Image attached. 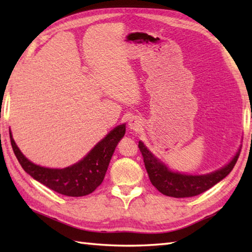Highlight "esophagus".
Returning a JSON list of instances; mask_svg holds the SVG:
<instances>
[{
  "mask_svg": "<svg viewBox=\"0 0 252 252\" xmlns=\"http://www.w3.org/2000/svg\"><path fill=\"white\" fill-rule=\"evenodd\" d=\"M129 127L133 131H140L142 129V121L137 118H132L129 121Z\"/></svg>",
  "mask_w": 252,
  "mask_h": 252,
  "instance_id": "34e87169",
  "label": "esophagus"
}]
</instances>
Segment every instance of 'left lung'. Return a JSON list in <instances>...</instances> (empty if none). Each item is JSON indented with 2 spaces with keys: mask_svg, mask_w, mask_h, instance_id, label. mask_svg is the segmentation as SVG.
Here are the masks:
<instances>
[{
  "mask_svg": "<svg viewBox=\"0 0 252 252\" xmlns=\"http://www.w3.org/2000/svg\"><path fill=\"white\" fill-rule=\"evenodd\" d=\"M138 148L152 184L161 194L174 198L197 196L211 189L231 172L242 151L239 149L231 162L216 172L206 175H186L172 172L164 164L160 163L142 142H138Z\"/></svg>",
  "mask_w": 252,
  "mask_h": 252,
  "instance_id": "1",
  "label": "left lung"
}]
</instances>
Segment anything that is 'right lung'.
Instances as JSON below:
<instances>
[{
    "mask_svg": "<svg viewBox=\"0 0 252 252\" xmlns=\"http://www.w3.org/2000/svg\"><path fill=\"white\" fill-rule=\"evenodd\" d=\"M126 126L115 127L81 161L65 169H49L32 163L16 145L9 132L10 144L21 167L32 178L58 194L81 197L93 192L103 182L117 144L125 136Z\"/></svg>",
    "mask_w": 252,
    "mask_h": 252,
    "instance_id": "obj_1",
    "label": "right lung"
}]
</instances>
